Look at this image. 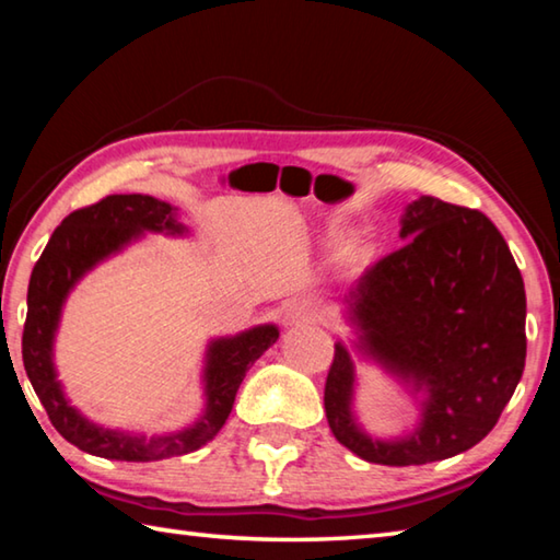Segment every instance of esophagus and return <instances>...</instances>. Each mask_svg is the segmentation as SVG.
<instances>
[{"mask_svg":"<svg viewBox=\"0 0 560 560\" xmlns=\"http://www.w3.org/2000/svg\"><path fill=\"white\" fill-rule=\"evenodd\" d=\"M316 320H320V314H318V308L314 306V303L293 299V301L287 303V306H283V324H287V326L316 324Z\"/></svg>","mask_w":560,"mask_h":560,"instance_id":"34e87169","label":"esophagus"}]
</instances>
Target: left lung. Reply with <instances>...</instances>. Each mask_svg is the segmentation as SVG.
Returning <instances> with one entry per match:
<instances>
[{
	"instance_id": "8db88e82",
	"label": "left lung",
	"mask_w": 560,
	"mask_h": 560,
	"mask_svg": "<svg viewBox=\"0 0 560 560\" xmlns=\"http://www.w3.org/2000/svg\"><path fill=\"white\" fill-rule=\"evenodd\" d=\"M405 246L346 293L355 340H336L324 405L336 440L360 459L410 467L467 452L494 430L526 363V291L504 236L477 210L417 197ZM402 382L421 420L402 439H373L352 412V353Z\"/></svg>"
}]
</instances>
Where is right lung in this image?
Returning a JSON list of instances; mask_svg holds the SVG:
<instances>
[{
    "label": "right lung",
    "instance_id": "right-lung-1",
    "mask_svg": "<svg viewBox=\"0 0 560 560\" xmlns=\"http://www.w3.org/2000/svg\"><path fill=\"white\" fill-rule=\"evenodd\" d=\"M145 232L183 236L187 226L177 220V207L150 195H108L106 200L71 212L54 230L32 271L26 293L22 358L36 397L63 440L96 457L120 462L177 457L214 440L232 412L246 371L279 338V328L273 324L254 326L236 336L212 338L205 350L202 368L205 410L189 428L145 438L138 432L103 428L81 415L66 397L54 365V340L63 303L91 269L126 249L128 244L143 240Z\"/></svg>",
    "mask_w": 560,
    "mask_h": 560
}]
</instances>
